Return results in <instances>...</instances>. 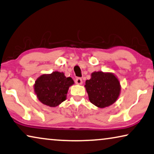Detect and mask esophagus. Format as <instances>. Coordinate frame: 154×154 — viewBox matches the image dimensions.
Returning <instances> with one entry per match:
<instances>
[{
	"label": "esophagus",
	"mask_w": 154,
	"mask_h": 154,
	"mask_svg": "<svg viewBox=\"0 0 154 154\" xmlns=\"http://www.w3.org/2000/svg\"><path fill=\"white\" fill-rule=\"evenodd\" d=\"M75 83H76L77 84H82V78L77 77L76 79H75Z\"/></svg>",
	"instance_id": "1"
}]
</instances>
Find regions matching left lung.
<instances>
[{"label": "left lung", "mask_w": 154, "mask_h": 154, "mask_svg": "<svg viewBox=\"0 0 154 154\" xmlns=\"http://www.w3.org/2000/svg\"><path fill=\"white\" fill-rule=\"evenodd\" d=\"M85 87L90 102L100 108L113 104L120 92V82L116 77L101 71L92 73L91 79L86 80Z\"/></svg>", "instance_id": "left-lung-1"}]
</instances>
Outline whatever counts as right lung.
<instances>
[{"label":"right lung","mask_w":154,"mask_h":154,"mask_svg":"<svg viewBox=\"0 0 154 154\" xmlns=\"http://www.w3.org/2000/svg\"><path fill=\"white\" fill-rule=\"evenodd\" d=\"M73 84L72 78L56 71L38 77L34 84V91L43 104L55 107L66 100L69 86Z\"/></svg>","instance_id":"1"}]
</instances>
